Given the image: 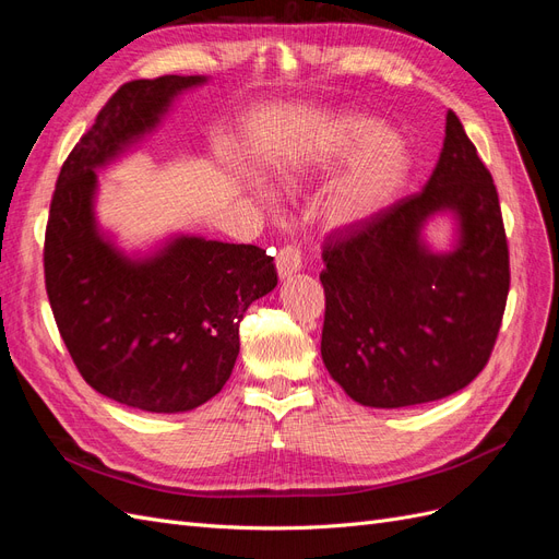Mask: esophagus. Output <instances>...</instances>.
<instances>
[{"instance_id": "1", "label": "esophagus", "mask_w": 559, "mask_h": 559, "mask_svg": "<svg viewBox=\"0 0 559 559\" xmlns=\"http://www.w3.org/2000/svg\"><path fill=\"white\" fill-rule=\"evenodd\" d=\"M277 273L280 277H292L294 273H298L302 261H300V249L296 245H284L280 251H277Z\"/></svg>"}]
</instances>
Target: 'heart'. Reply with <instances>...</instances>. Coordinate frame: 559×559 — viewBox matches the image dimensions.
<instances>
[{"label": "heart", "mask_w": 559, "mask_h": 559, "mask_svg": "<svg viewBox=\"0 0 559 559\" xmlns=\"http://www.w3.org/2000/svg\"><path fill=\"white\" fill-rule=\"evenodd\" d=\"M394 130L380 118L352 114L335 128V160H359L354 170L335 186L326 200V222L331 226H359L384 212L411 173V160Z\"/></svg>", "instance_id": "b5f03b06"}]
</instances>
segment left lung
Masks as SVG:
<instances>
[{"label": "left lung", "instance_id": "left-lung-1", "mask_svg": "<svg viewBox=\"0 0 559 559\" xmlns=\"http://www.w3.org/2000/svg\"><path fill=\"white\" fill-rule=\"evenodd\" d=\"M461 214L463 245L433 258L418 245L426 216ZM321 359L345 394L405 408L464 389L487 366L511 286L499 193L454 111L427 186L324 240Z\"/></svg>", "mask_w": 559, "mask_h": 559}]
</instances>
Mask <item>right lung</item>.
<instances>
[{
	"label": "right lung",
	"instance_id": "right-lung-1",
	"mask_svg": "<svg viewBox=\"0 0 559 559\" xmlns=\"http://www.w3.org/2000/svg\"><path fill=\"white\" fill-rule=\"evenodd\" d=\"M200 81L123 83L62 163L48 210L44 280L64 347L95 392L146 413H183L222 392L245 310L277 284L273 257L253 245L181 238L132 263L95 230L93 167Z\"/></svg>",
	"mask_w": 559,
	"mask_h": 559
}]
</instances>
